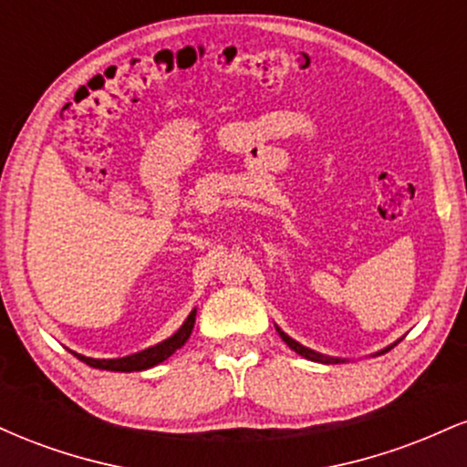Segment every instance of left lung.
Listing matches in <instances>:
<instances>
[{"label":"left lung","instance_id":"1","mask_svg":"<svg viewBox=\"0 0 467 467\" xmlns=\"http://www.w3.org/2000/svg\"><path fill=\"white\" fill-rule=\"evenodd\" d=\"M276 327V325H275ZM276 331H278V336L283 337V342H285V345L289 347V349L292 351H296L298 356H303V358H307V360H312V362H323V364H340V362H347V358H334V356H325V353H318V351H314V349H309V347H305V345H301V342H296L294 340V337H289L285 331L281 329V327H276ZM401 340V337H400ZM398 340V342H400ZM398 342H393V345H389V347H384V349H379L378 353H373V358L375 356H382V353H387V351H390L393 349L395 345H398Z\"/></svg>","mask_w":467,"mask_h":467}]
</instances>
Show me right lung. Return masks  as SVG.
Listing matches in <instances>:
<instances>
[{
	"label": "right lung",
	"mask_w": 467,
	"mask_h": 467,
	"mask_svg": "<svg viewBox=\"0 0 467 467\" xmlns=\"http://www.w3.org/2000/svg\"><path fill=\"white\" fill-rule=\"evenodd\" d=\"M195 316H197V309H192V312L186 316V320L182 323V327L175 331L173 336H169L166 340L158 342V345L149 347V349L131 353V356L107 358V360L103 358V360H100V358L80 356V353H77V351H72V353L78 358L80 362L89 364V367H94V368H103V371H120V373L144 371V368H151V367H155V364L164 362L166 358H171L175 351L184 347V342L191 337L192 325H195Z\"/></svg>",
	"instance_id": "add662e5"
}]
</instances>
